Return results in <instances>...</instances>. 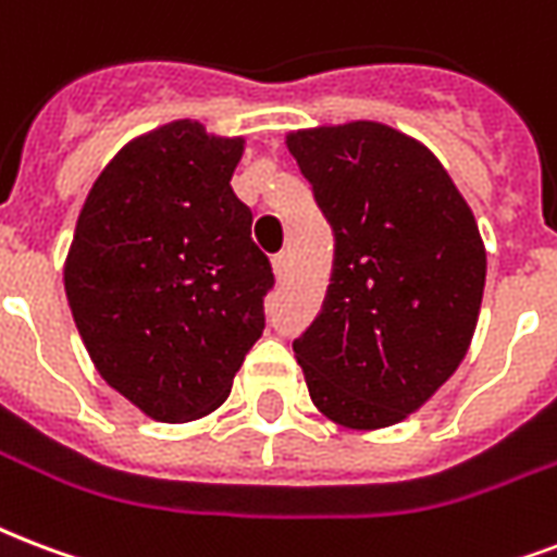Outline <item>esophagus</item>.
I'll use <instances>...</instances> for the list:
<instances>
[{
    "instance_id": "1",
    "label": "esophagus",
    "mask_w": 557,
    "mask_h": 557,
    "mask_svg": "<svg viewBox=\"0 0 557 557\" xmlns=\"http://www.w3.org/2000/svg\"><path fill=\"white\" fill-rule=\"evenodd\" d=\"M274 274H277L280 280H286L288 277V271H292V257H288L286 250H280L277 257H274Z\"/></svg>"
}]
</instances>
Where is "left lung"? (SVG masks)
<instances>
[{
	"label": "left lung",
	"instance_id": "8db88e82",
	"mask_svg": "<svg viewBox=\"0 0 557 557\" xmlns=\"http://www.w3.org/2000/svg\"><path fill=\"white\" fill-rule=\"evenodd\" d=\"M333 227L318 318L292 342L309 397L347 430L409 418L465 359L485 292L476 219L430 148L380 122L288 134Z\"/></svg>",
	"mask_w": 557,
	"mask_h": 557
}]
</instances>
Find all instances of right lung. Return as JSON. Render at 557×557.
Instances as JSON below:
<instances>
[{
	"label": "right lung",
	"mask_w": 557,
	"mask_h": 557,
	"mask_svg": "<svg viewBox=\"0 0 557 557\" xmlns=\"http://www.w3.org/2000/svg\"><path fill=\"white\" fill-rule=\"evenodd\" d=\"M242 139L181 119L137 137L92 184L63 286L96 371L163 423L227 400L274 286L231 186Z\"/></svg>",
	"instance_id": "add662e5"
}]
</instances>
